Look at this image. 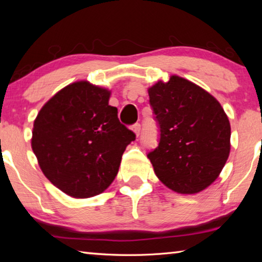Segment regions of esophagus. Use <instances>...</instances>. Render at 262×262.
<instances>
[{"instance_id":"obj_1","label":"esophagus","mask_w":262,"mask_h":262,"mask_svg":"<svg viewBox=\"0 0 262 262\" xmlns=\"http://www.w3.org/2000/svg\"><path fill=\"white\" fill-rule=\"evenodd\" d=\"M133 130H134V133L136 134V136H139L140 135V132H141V125L140 123H134V125H133Z\"/></svg>"}]
</instances>
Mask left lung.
<instances>
[{
  "mask_svg": "<svg viewBox=\"0 0 262 262\" xmlns=\"http://www.w3.org/2000/svg\"><path fill=\"white\" fill-rule=\"evenodd\" d=\"M159 143L148 152L158 179L180 194H195L220 176L230 154L229 119L210 94L179 76L149 88Z\"/></svg>",
  "mask_w": 262,
  "mask_h": 262,
  "instance_id": "8db88e82",
  "label": "left lung"
}]
</instances>
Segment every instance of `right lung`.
<instances>
[{
  "label": "right lung",
  "mask_w": 262,
  "mask_h": 262,
  "mask_svg": "<svg viewBox=\"0 0 262 262\" xmlns=\"http://www.w3.org/2000/svg\"><path fill=\"white\" fill-rule=\"evenodd\" d=\"M111 92L86 81L69 84L34 120L32 150L42 173L62 192L85 199L103 193L118 174L135 134L122 125Z\"/></svg>",
  "instance_id": "right-lung-1"
}]
</instances>
